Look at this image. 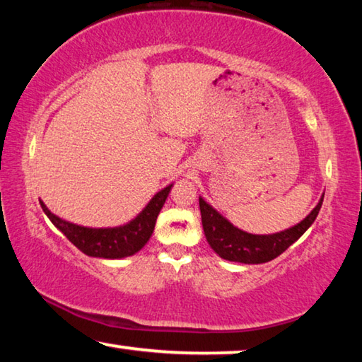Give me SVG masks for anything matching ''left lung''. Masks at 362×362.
Segmentation results:
<instances>
[{"label":"left lung","instance_id":"8db88e82","mask_svg":"<svg viewBox=\"0 0 362 362\" xmlns=\"http://www.w3.org/2000/svg\"><path fill=\"white\" fill-rule=\"evenodd\" d=\"M322 198L317 206L302 222L274 235H250L236 226L212 209L203 198H199L201 222H203L206 240L209 246L225 260L240 263H265L276 259L284 250L292 246L320 214Z\"/></svg>","mask_w":362,"mask_h":362}]
</instances>
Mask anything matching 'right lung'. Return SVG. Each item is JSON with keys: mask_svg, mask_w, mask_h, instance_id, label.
<instances>
[{"mask_svg": "<svg viewBox=\"0 0 362 362\" xmlns=\"http://www.w3.org/2000/svg\"><path fill=\"white\" fill-rule=\"evenodd\" d=\"M170 188L173 185L156 193L148 206L131 223L116 226V228H86V226L65 222L54 216L42 201H40V204L49 220L66 236V240L75 244L86 255L100 257V259H122V257L139 252L150 240L158 214L166 203Z\"/></svg>", "mask_w": 362, "mask_h": 362, "instance_id": "add662e5", "label": "right lung"}]
</instances>
